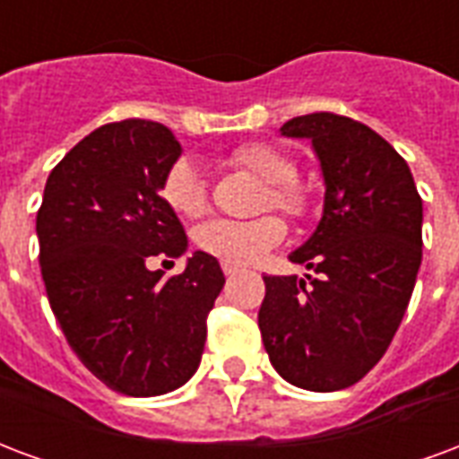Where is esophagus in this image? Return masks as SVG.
Instances as JSON below:
<instances>
[{
    "label": "esophagus",
    "mask_w": 459,
    "mask_h": 459,
    "mask_svg": "<svg viewBox=\"0 0 459 459\" xmlns=\"http://www.w3.org/2000/svg\"><path fill=\"white\" fill-rule=\"evenodd\" d=\"M238 273V267H233V264L223 263V274H236Z\"/></svg>",
    "instance_id": "34e87169"
}]
</instances>
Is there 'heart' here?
<instances>
[{"instance_id":"heart-1","label":"heart","mask_w":459,"mask_h":459,"mask_svg":"<svg viewBox=\"0 0 459 459\" xmlns=\"http://www.w3.org/2000/svg\"><path fill=\"white\" fill-rule=\"evenodd\" d=\"M233 162H238L255 178L267 182L264 206L280 209L290 216L307 213L308 195L304 186L297 185V162L287 152L267 143H247L233 152ZM162 199L172 212L186 219H196L206 212V179L196 158L179 155L169 165L162 179ZM284 233L287 226L277 216H257L250 221L213 219L196 230V246L204 253L219 257L221 263L240 267L257 263L270 247L281 243Z\"/></svg>"}]
</instances>
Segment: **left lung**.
I'll return each instance as SVG.
<instances>
[{"label": "left lung", "mask_w": 459, "mask_h": 459, "mask_svg": "<svg viewBox=\"0 0 459 459\" xmlns=\"http://www.w3.org/2000/svg\"><path fill=\"white\" fill-rule=\"evenodd\" d=\"M311 141L324 212L290 260L316 277H264V351L290 385L338 392L375 368L402 324L420 267V202L411 169L369 126L318 111L281 126Z\"/></svg>", "instance_id": "obj_1"}]
</instances>
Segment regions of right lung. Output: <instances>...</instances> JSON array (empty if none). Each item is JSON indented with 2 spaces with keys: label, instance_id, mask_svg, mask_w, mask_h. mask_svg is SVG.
<instances>
[{
  "label": "right lung",
  "instance_id": "1",
  "mask_svg": "<svg viewBox=\"0 0 459 459\" xmlns=\"http://www.w3.org/2000/svg\"><path fill=\"white\" fill-rule=\"evenodd\" d=\"M179 155L182 145L162 124L101 126L50 172L36 219L40 274L57 324L84 368L126 396H158L189 382L202 362L206 316L226 281L204 250L169 280L145 264L189 247L160 196Z\"/></svg>",
  "mask_w": 459,
  "mask_h": 459
}]
</instances>
